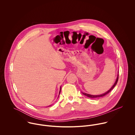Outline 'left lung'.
I'll list each match as a JSON object with an SVG mask.
<instances>
[{
  "label": "left lung",
  "instance_id": "left-lung-1",
  "mask_svg": "<svg viewBox=\"0 0 135 135\" xmlns=\"http://www.w3.org/2000/svg\"><path fill=\"white\" fill-rule=\"evenodd\" d=\"M118 75H117V78H116V80L115 82V83H114V84L113 85V86L107 91V92H106V93H105L104 94H102V95H89V94H86V93H83V95H85V96H86L87 97H89V98H99V97H103L105 95H107L108 93H109L113 88H114V87H115L116 86V85L117 84V81H118Z\"/></svg>",
  "mask_w": 135,
  "mask_h": 135
}]
</instances>
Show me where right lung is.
<instances>
[{"label": "right lung", "mask_w": 135, "mask_h": 135, "mask_svg": "<svg viewBox=\"0 0 135 135\" xmlns=\"http://www.w3.org/2000/svg\"><path fill=\"white\" fill-rule=\"evenodd\" d=\"M61 87H60V92H59V95H60V92H61Z\"/></svg>", "instance_id": "obj_1"}]
</instances>
